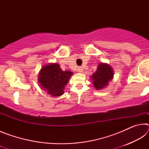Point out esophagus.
<instances>
[{
    "label": "esophagus",
    "mask_w": 149,
    "mask_h": 149,
    "mask_svg": "<svg viewBox=\"0 0 149 149\" xmlns=\"http://www.w3.org/2000/svg\"><path fill=\"white\" fill-rule=\"evenodd\" d=\"M77 71L80 73H81V72H83V71H84V68H83V67H81V66L78 67Z\"/></svg>",
    "instance_id": "34e87169"
}]
</instances>
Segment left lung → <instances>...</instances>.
I'll return each mask as SVG.
<instances>
[{
    "instance_id": "8db88e82",
    "label": "left lung",
    "mask_w": 149,
    "mask_h": 149,
    "mask_svg": "<svg viewBox=\"0 0 149 149\" xmlns=\"http://www.w3.org/2000/svg\"><path fill=\"white\" fill-rule=\"evenodd\" d=\"M114 72L112 68L107 64L100 63L91 77L93 84L97 90H100L107 86L108 81L112 79Z\"/></svg>"
}]
</instances>
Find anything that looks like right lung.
<instances>
[{"mask_svg":"<svg viewBox=\"0 0 149 149\" xmlns=\"http://www.w3.org/2000/svg\"><path fill=\"white\" fill-rule=\"evenodd\" d=\"M70 71H62L58 64L45 65L39 72V82L42 89L53 97L64 94L65 85L72 76Z\"/></svg>","mask_w":149,"mask_h":149,"instance_id":"add662e5","label":"right lung"}]
</instances>
